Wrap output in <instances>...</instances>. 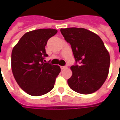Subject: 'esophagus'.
<instances>
[{"label":"esophagus","instance_id":"1","mask_svg":"<svg viewBox=\"0 0 120 120\" xmlns=\"http://www.w3.org/2000/svg\"><path fill=\"white\" fill-rule=\"evenodd\" d=\"M60 68H61V69H64L65 68H67V66H61Z\"/></svg>","mask_w":120,"mask_h":120}]
</instances>
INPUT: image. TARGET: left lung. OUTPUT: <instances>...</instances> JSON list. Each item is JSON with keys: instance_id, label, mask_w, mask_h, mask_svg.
Instances as JSON below:
<instances>
[{"instance_id": "left-lung-1", "label": "left lung", "mask_w": 120, "mask_h": 120, "mask_svg": "<svg viewBox=\"0 0 120 120\" xmlns=\"http://www.w3.org/2000/svg\"><path fill=\"white\" fill-rule=\"evenodd\" d=\"M60 32L69 43L75 59L68 83L71 89L89 94L100 88L107 79L110 56L100 37L84 28L69 27Z\"/></svg>"}]
</instances>
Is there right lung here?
Here are the masks:
<instances>
[{
    "label": "right lung",
    "mask_w": 120,
    "mask_h": 120,
    "mask_svg": "<svg viewBox=\"0 0 120 120\" xmlns=\"http://www.w3.org/2000/svg\"><path fill=\"white\" fill-rule=\"evenodd\" d=\"M56 33L54 29L27 32L13 49L12 72L20 88L30 95H43L54 87L60 68L44 62L45 58L48 56L45 46Z\"/></svg>",
    "instance_id": "1"
}]
</instances>
